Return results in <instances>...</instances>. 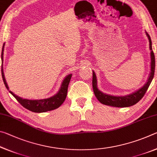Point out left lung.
I'll use <instances>...</instances> for the list:
<instances>
[{
    "label": "left lung",
    "instance_id": "obj_1",
    "mask_svg": "<svg viewBox=\"0 0 157 157\" xmlns=\"http://www.w3.org/2000/svg\"><path fill=\"white\" fill-rule=\"evenodd\" d=\"M146 36H147L149 40V45H150V73L148 76V79L147 82L143 85L141 88L138 89L137 91H134L129 95H123V96H118V95H112L104 93L100 91L98 88L97 85V78L95 75V73L93 71V80L92 85L93 89H94V94L96 97L97 99L100 101V102L103 105L111 106L113 107H128L130 106L134 105L136 104L139 100L142 99V98L144 96L145 94L147 91L149 86L152 82L154 75H155V57L154 55L152 47V41H151L150 36L149 34L146 33Z\"/></svg>",
    "mask_w": 157,
    "mask_h": 157
}]
</instances>
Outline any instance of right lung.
<instances>
[{
    "mask_svg": "<svg viewBox=\"0 0 157 157\" xmlns=\"http://www.w3.org/2000/svg\"><path fill=\"white\" fill-rule=\"evenodd\" d=\"M4 46L5 43L3 44L2 48V53H1V61H2V67H1V73H2V78L3 79V82L5 84V86L6 87L7 89L8 90L9 92L13 96H14L16 99L20 104L25 107L27 109L30 110L33 112L35 113H43L46 112L48 111H52L54 109H56L58 107H59L62 103L64 102V100L66 98V95H67L68 91V86L69 84V82L71 81V77H72V74H69V75H66L64 79H63L61 84V86L59 89V91L55 95L53 96L45 98V99H41V100H28V99H24L19 96H18L16 94H14L12 91H10L8 85L6 80H5L4 72H3V67H2V63H3V54H4Z\"/></svg>",
    "mask_w": 157,
    "mask_h": 157,
    "instance_id": "1",
    "label": "right lung"
}]
</instances>
